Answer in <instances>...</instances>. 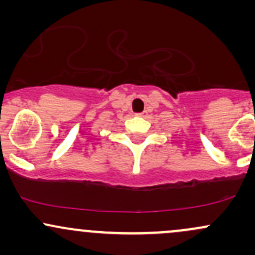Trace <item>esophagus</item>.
Wrapping results in <instances>:
<instances>
[{"label":"esophagus","mask_w":255,"mask_h":255,"mask_svg":"<svg viewBox=\"0 0 255 255\" xmlns=\"http://www.w3.org/2000/svg\"><path fill=\"white\" fill-rule=\"evenodd\" d=\"M137 116H144V113H141V114H137Z\"/></svg>","instance_id":"34e87169"}]
</instances>
